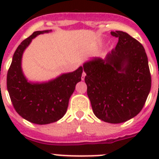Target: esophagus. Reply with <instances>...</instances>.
I'll list each match as a JSON object with an SVG mask.
<instances>
[{"label": "esophagus", "mask_w": 159, "mask_h": 159, "mask_svg": "<svg viewBox=\"0 0 159 159\" xmlns=\"http://www.w3.org/2000/svg\"><path fill=\"white\" fill-rule=\"evenodd\" d=\"M85 76H86V73L84 71V72H83V74H82V77H81L82 80H84V78H85Z\"/></svg>", "instance_id": "obj_1"}]
</instances>
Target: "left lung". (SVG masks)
<instances>
[{
	"label": "left lung",
	"mask_w": 159,
	"mask_h": 159,
	"mask_svg": "<svg viewBox=\"0 0 159 159\" xmlns=\"http://www.w3.org/2000/svg\"><path fill=\"white\" fill-rule=\"evenodd\" d=\"M116 48L104 58L93 57L83 64L92 111L98 119L121 123L141 111L151 88L148 58L139 42L122 31Z\"/></svg>",
	"instance_id": "8db88e82"
}]
</instances>
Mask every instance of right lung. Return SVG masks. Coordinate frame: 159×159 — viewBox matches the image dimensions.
<instances>
[{
	"label": "right lung",
	"mask_w": 159,
	"mask_h": 159,
	"mask_svg": "<svg viewBox=\"0 0 159 159\" xmlns=\"http://www.w3.org/2000/svg\"><path fill=\"white\" fill-rule=\"evenodd\" d=\"M52 30L36 31L20 43L14 52L7 75V89L16 111L23 119L43 125L58 121L65 115L71 95L81 81L83 67L43 82H32L24 74L22 57L32 39Z\"/></svg>",
	"instance_id": "right-lung-1"
}]
</instances>
